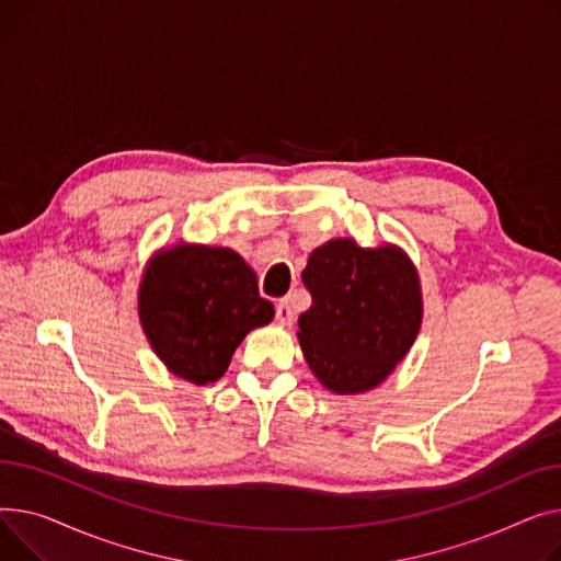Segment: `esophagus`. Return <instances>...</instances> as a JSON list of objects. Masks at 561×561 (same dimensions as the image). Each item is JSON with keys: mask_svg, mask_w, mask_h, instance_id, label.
Wrapping results in <instances>:
<instances>
[{"mask_svg": "<svg viewBox=\"0 0 561 561\" xmlns=\"http://www.w3.org/2000/svg\"><path fill=\"white\" fill-rule=\"evenodd\" d=\"M276 319H278L280 323H285V325H289V323L294 321V310H291V304H289L287 299H283V301L276 304Z\"/></svg>", "mask_w": 561, "mask_h": 561, "instance_id": "esophagus-1", "label": "esophagus"}]
</instances>
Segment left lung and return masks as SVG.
<instances>
[{"label":"left lung","instance_id":"left-lung-1","mask_svg":"<svg viewBox=\"0 0 561 561\" xmlns=\"http://www.w3.org/2000/svg\"><path fill=\"white\" fill-rule=\"evenodd\" d=\"M301 278L312 306L296 335L312 374L335 393L380 385L421 328V287L408 255L333 240L310 253Z\"/></svg>","mask_w":561,"mask_h":561}]
</instances>
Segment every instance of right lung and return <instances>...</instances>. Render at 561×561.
I'll return each instance as SVG.
<instances>
[{
    "label": "right lung",
    "instance_id": "add662e5",
    "mask_svg": "<svg viewBox=\"0 0 561 561\" xmlns=\"http://www.w3.org/2000/svg\"><path fill=\"white\" fill-rule=\"evenodd\" d=\"M138 306L156 355L194 385L219 380L247 333L274 319L242 255L215 247L179 244L158 253Z\"/></svg>",
    "mask_w": 561,
    "mask_h": 561
}]
</instances>
